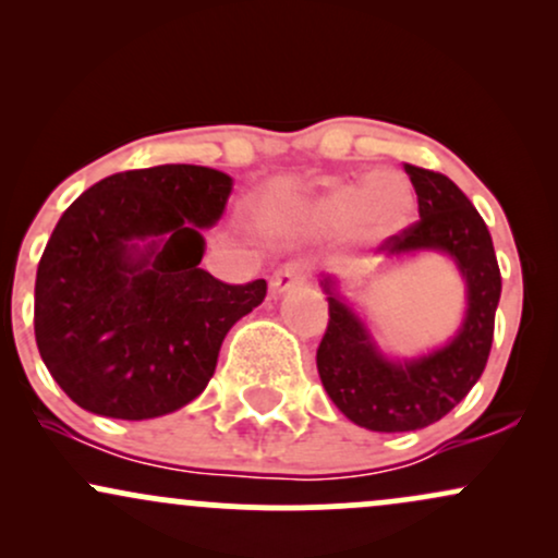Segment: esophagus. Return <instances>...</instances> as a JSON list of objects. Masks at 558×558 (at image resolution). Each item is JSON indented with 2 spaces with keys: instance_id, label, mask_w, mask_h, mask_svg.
<instances>
[{
  "instance_id": "34e87169",
  "label": "esophagus",
  "mask_w": 558,
  "mask_h": 558,
  "mask_svg": "<svg viewBox=\"0 0 558 558\" xmlns=\"http://www.w3.org/2000/svg\"><path fill=\"white\" fill-rule=\"evenodd\" d=\"M304 278H306L304 267L293 265V262H291V265H283L278 272L272 275L270 288H272V293H286V291H291L293 286L304 283Z\"/></svg>"
}]
</instances>
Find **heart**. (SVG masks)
<instances>
[{
	"instance_id": "heart-1",
	"label": "heart",
	"mask_w": 558,
	"mask_h": 558,
	"mask_svg": "<svg viewBox=\"0 0 558 558\" xmlns=\"http://www.w3.org/2000/svg\"><path fill=\"white\" fill-rule=\"evenodd\" d=\"M414 207L417 196L409 178L380 170L362 183H332L301 204L286 222L306 235H338L351 230L360 241L377 243L401 233L412 220Z\"/></svg>"
}]
</instances>
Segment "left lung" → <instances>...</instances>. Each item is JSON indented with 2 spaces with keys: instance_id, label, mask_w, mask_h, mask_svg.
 Wrapping results in <instances>:
<instances>
[{
  "instance_id": "1",
  "label": "left lung",
  "mask_w": 558,
  "mask_h": 558,
  "mask_svg": "<svg viewBox=\"0 0 558 558\" xmlns=\"http://www.w3.org/2000/svg\"><path fill=\"white\" fill-rule=\"evenodd\" d=\"M417 191L420 220L383 243L390 259L440 252L457 262L466 286V312L457 336L440 349L393 360L341 296V280L323 275L328 330L317 349V373L338 409L375 433H407L446 417L483 375L501 299V270L488 226L451 178L403 165Z\"/></svg>"
}]
</instances>
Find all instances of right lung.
Listing matches in <instances>:
<instances>
[{
  "label": "right lung",
  "instance_id": "add662e5",
  "mask_svg": "<svg viewBox=\"0 0 558 558\" xmlns=\"http://www.w3.org/2000/svg\"><path fill=\"white\" fill-rule=\"evenodd\" d=\"M233 178L202 165L114 172L57 222L36 272L44 364L86 412L151 420L194 401L228 330L267 283L228 286L198 267L202 228L226 213Z\"/></svg>",
  "mask_w": 558,
  "mask_h": 558
}]
</instances>
